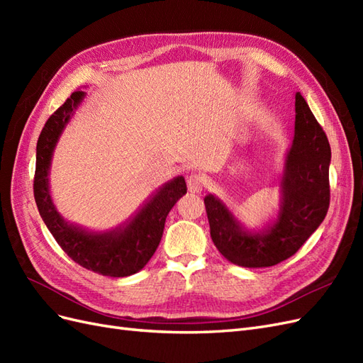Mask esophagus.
I'll list each match as a JSON object with an SVG mask.
<instances>
[{"label":"esophagus","mask_w":363,"mask_h":363,"mask_svg":"<svg viewBox=\"0 0 363 363\" xmlns=\"http://www.w3.org/2000/svg\"><path fill=\"white\" fill-rule=\"evenodd\" d=\"M186 183H188L189 192H194V194L201 192L206 186V180H204V177H201L200 174L188 175V180H186Z\"/></svg>","instance_id":"obj_1"}]
</instances>
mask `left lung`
<instances>
[{
	"label": "left lung",
	"instance_id": "left-lung-1",
	"mask_svg": "<svg viewBox=\"0 0 363 363\" xmlns=\"http://www.w3.org/2000/svg\"><path fill=\"white\" fill-rule=\"evenodd\" d=\"M332 151L323 127L300 92L295 94V135L284 160L277 219L262 232H248L218 196L204 199L211 236L218 251L245 268H265L289 259L320 227L330 204Z\"/></svg>",
	"mask_w": 363,
	"mask_h": 363
}]
</instances>
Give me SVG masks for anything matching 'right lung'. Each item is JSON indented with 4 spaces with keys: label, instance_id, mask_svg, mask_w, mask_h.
<instances>
[{
    "label": "right lung",
    "instance_id": "add662e5",
    "mask_svg": "<svg viewBox=\"0 0 363 363\" xmlns=\"http://www.w3.org/2000/svg\"><path fill=\"white\" fill-rule=\"evenodd\" d=\"M83 98V91L72 92L68 100L48 118L45 127L40 131L33 183L35 200L43 223L62 250L75 263L101 276L127 277L144 268L155 255L160 244L167 216L188 188L182 175L164 183L125 225L112 232H87L65 221L52 204L48 172L52 151L62 131Z\"/></svg>",
    "mask_w": 363,
    "mask_h": 363
}]
</instances>
